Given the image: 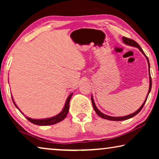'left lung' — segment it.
<instances>
[{"label": "left lung", "instance_id": "8db88e82", "mask_svg": "<svg viewBox=\"0 0 159 159\" xmlns=\"http://www.w3.org/2000/svg\"><path fill=\"white\" fill-rule=\"evenodd\" d=\"M123 39V42L126 45H130V46H134V47H136L139 48V50L141 51V52H142V54L146 57L147 60V62H148V64H149V92H148V94H147V96L146 99H145V100L144 102V103L142 104V105L140 107V108H139V109L137 110V111L133 113V114H131L130 115H128V116H122V117H114V116H107L106 114H103V113H102L101 111H99V110L97 108V107L95 105V102H94V100H93V96L92 98H91V101H92V104H93V109L94 110H95L96 114H98L99 116H100L101 118H104V119H107V120H115V121H120V120H127V119H129V118H130L134 116L137 115L138 114V113L141 111L142 109L143 108V107L144 105L145 102H146L147 99V98H148V95H149V94L150 93L151 91V89H152V78H151V75H150V64H149V60H148V57L146 56V55H145V53L144 52V51L142 50V49L141 48V47L139 46V45L138 43L135 42L134 41V40H132L130 39H128V38H126V37H124L123 36L122 38Z\"/></svg>", "mask_w": 159, "mask_h": 159}]
</instances>
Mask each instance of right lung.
<instances>
[{"instance_id": "obj_1", "label": "right lung", "mask_w": 159, "mask_h": 159, "mask_svg": "<svg viewBox=\"0 0 159 159\" xmlns=\"http://www.w3.org/2000/svg\"><path fill=\"white\" fill-rule=\"evenodd\" d=\"M72 95H73V93H71L69 95V97L66 99L65 105H64V109H62V111H61L60 113V114L56 115L55 116H53L52 118H45V119H33V118H29L27 116H26V119L29 120L31 123H34V124L39 125H50L55 124V123H57L61 121V120H64V118H66V115L69 112V102H70V99H71ZM12 99L13 103H14L15 107L19 109V108L17 107V105H16V104L15 103L14 100H13L12 98ZM19 110H20V109H19ZM20 112L21 113V114H22V112H21V111H20Z\"/></svg>"}]
</instances>
